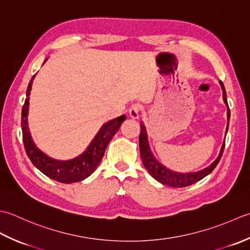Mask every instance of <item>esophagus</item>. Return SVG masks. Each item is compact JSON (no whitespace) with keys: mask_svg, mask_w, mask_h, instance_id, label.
<instances>
[{"mask_svg":"<svg viewBox=\"0 0 250 250\" xmlns=\"http://www.w3.org/2000/svg\"><path fill=\"white\" fill-rule=\"evenodd\" d=\"M141 106L139 104H132L129 108V116L131 119H139Z\"/></svg>","mask_w":250,"mask_h":250,"instance_id":"esophagus-1","label":"esophagus"}]
</instances>
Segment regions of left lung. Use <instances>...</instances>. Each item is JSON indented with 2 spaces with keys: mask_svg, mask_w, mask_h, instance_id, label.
Masks as SVG:
<instances>
[{
  "mask_svg": "<svg viewBox=\"0 0 250 250\" xmlns=\"http://www.w3.org/2000/svg\"><path fill=\"white\" fill-rule=\"evenodd\" d=\"M220 85H221L222 91H223V100H225V103L229 108L226 88H225V86H223L222 82H220ZM229 121H230V110L228 109V126H227L226 134L228 132V128H229ZM225 146H226V140H225V142H223L221 150H220V154H219L216 161L213 162L210 166L206 167L205 169H203L201 171H196V172H189V174L176 172V171L168 169V168L163 166L155 160V157L153 156V154H152V152L150 150L149 142H147L146 127L142 122L140 123L139 147H140V156H141L142 163H144V165L146 168L147 172H149V174L153 177L155 180L163 183V185L169 186L172 188H183V187L191 186V185H193V183H195L197 181H200L201 179H203L204 177L209 175L210 172L215 169V167L218 165L219 161H220L222 153H223V150H225Z\"/></svg>",
  "mask_w": 250,
  "mask_h": 250,
  "instance_id": "1",
  "label": "left lung"
}]
</instances>
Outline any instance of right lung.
Segmentation results:
<instances>
[{
  "instance_id": "right-lung-1",
  "label": "right lung",
  "mask_w": 250,
  "mask_h": 250,
  "mask_svg": "<svg viewBox=\"0 0 250 250\" xmlns=\"http://www.w3.org/2000/svg\"><path fill=\"white\" fill-rule=\"evenodd\" d=\"M33 79L34 75L32 76L28 85L27 98H25L21 112L22 139L27 155L29 156L30 161L32 162V164L39 170L42 171L44 175L49 177L50 179L61 183L82 181L85 178L93 174L97 166L100 164L110 140L116 134V131L119 130L122 123L125 121L126 116L121 115L119 118L111 120L104 124L86 151L78 157H75V159L70 161H57L50 159V157L44 154L42 151L35 146L28 128L29 96L30 91H31Z\"/></svg>"
}]
</instances>
